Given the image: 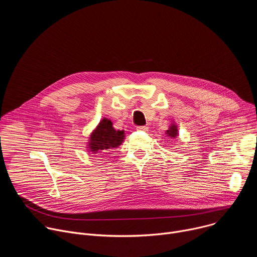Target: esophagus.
<instances>
[{"label": "esophagus", "instance_id": "1", "mask_svg": "<svg viewBox=\"0 0 257 257\" xmlns=\"http://www.w3.org/2000/svg\"><path fill=\"white\" fill-rule=\"evenodd\" d=\"M138 131H148L149 130V127L148 126H138L136 128Z\"/></svg>", "mask_w": 257, "mask_h": 257}]
</instances>
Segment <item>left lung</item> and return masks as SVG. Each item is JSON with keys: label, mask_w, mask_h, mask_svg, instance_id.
<instances>
[{"label": "left lung", "mask_w": 257, "mask_h": 257, "mask_svg": "<svg viewBox=\"0 0 257 257\" xmlns=\"http://www.w3.org/2000/svg\"><path fill=\"white\" fill-rule=\"evenodd\" d=\"M168 136H170L171 138H175L177 135H178V129H177V126L172 124L171 127L169 128V130H167V133H166Z\"/></svg>", "instance_id": "1"}]
</instances>
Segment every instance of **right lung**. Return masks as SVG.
Listing matches in <instances>:
<instances>
[{
  "label": "right lung",
  "mask_w": 257,
  "mask_h": 257,
  "mask_svg": "<svg viewBox=\"0 0 257 257\" xmlns=\"http://www.w3.org/2000/svg\"><path fill=\"white\" fill-rule=\"evenodd\" d=\"M124 137L125 133L123 130H115L111 120L103 118L95 130L91 133L87 149H89L88 151L95 155L93 157H103V155L109 150L120 146L124 140Z\"/></svg>",
  "instance_id": "add662e5"
}]
</instances>
